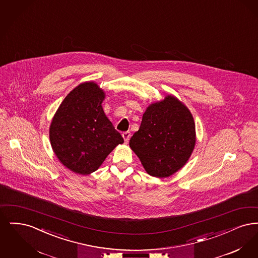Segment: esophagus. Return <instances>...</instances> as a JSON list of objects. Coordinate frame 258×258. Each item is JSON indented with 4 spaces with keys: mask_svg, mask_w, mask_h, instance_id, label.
I'll use <instances>...</instances> for the list:
<instances>
[{
    "mask_svg": "<svg viewBox=\"0 0 258 258\" xmlns=\"http://www.w3.org/2000/svg\"><path fill=\"white\" fill-rule=\"evenodd\" d=\"M122 136H123L124 142H125V143H127V142H128V140H130V138H131V133H130V132H125V133H123Z\"/></svg>",
    "mask_w": 258,
    "mask_h": 258,
    "instance_id": "1",
    "label": "esophagus"
}]
</instances>
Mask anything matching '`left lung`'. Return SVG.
Masks as SVG:
<instances>
[{"mask_svg":"<svg viewBox=\"0 0 258 258\" xmlns=\"http://www.w3.org/2000/svg\"><path fill=\"white\" fill-rule=\"evenodd\" d=\"M196 142V123L190 111L179 98L167 95L146 108L130 147L149 175L166 178L187 162Z\"/></svg>","mask_w":258,"mask_h":258,"instance_id":"obj_1","label":"left lung"}]
</instances>
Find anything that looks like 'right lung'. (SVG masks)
Returning <instances> with one entry per match:
<instances>
[{
	"label": "right lung",
	"mask_w": 258,
	"mask_h": 258,
	"mask_svg": "<svg viewBox=\"0 0 258 258\" xmlns=\"http://www.w3.org/2000/svg\"><path fill=\"white\" fill-rule=\"evenodd\" d=\"M104 98V91L96 82H83L61 101L50 123L54 154L76 174L98 170L111 152L123 143L103 111Z\"/></svg>",
	"instance_id": "1"
}]
</instances>
